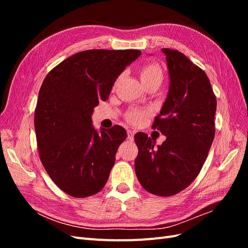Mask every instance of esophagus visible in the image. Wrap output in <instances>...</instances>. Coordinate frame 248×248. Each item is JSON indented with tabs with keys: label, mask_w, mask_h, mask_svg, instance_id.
I'll return each mask as SVG.
<instances>
[{
	"label": "esophagus",
	"mask_w": 248,
	"mask_h": 248,
	"mask_svg": "<svg viewBox=\"0 0 248 248\" xmlns=\"http://www.w3.org/2000/svg\"><path fill=\"white\" fill-rule=\"evenodd\" d=\"M127 139H128L129 140H134V132L131 131V130H128L127 131Z\"/></svg>",
	"instance_id": "34e87169"
}]
</instances>
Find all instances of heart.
<instances>
[{
    "label": "heart",
    "mask_w": 248,
    "mask_h": 248,
    "mask_svg": "<svg viewBox=\"0 0 248 248\" xmlns=\"http://www.w3.org/2000/svg\"><path fill=\"white\" fill-rule=\"evenodd\" d=\"M140 77L142 85L145 87L150 84H153V82H159V84H161L163 80V73L161 68L158 65L154 63L148 64L142 67L140 72ZM146 116V110L131 109L128 111V114H127V119H128V121L132 124H140L144 122Z\"/></svg>",
    "instance_id": "b5f03b06"
}]
</instances>
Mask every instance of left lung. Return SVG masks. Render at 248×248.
Returning a JSON list of instances; mask_svg holds the SVG:
<instances>
[{"instance_id":"left-lung-1","label":"left lung","mask_w":248,"mask_h":248,"mask_svg":"<svg viewBox=\"0 0 248 248\" xmlns=\"http://www.w3.org/2000/svg\"><path fill=\"white\" fill-rule=\"evenodd\" d=\"M170 78L167 99L154 128L166 140L139 132L134 162L140 185L155 196L170 197L188 186L204 166L215 136L216 98L206 73L182 52L162 48Z\"/></svg>"}]
</instances>
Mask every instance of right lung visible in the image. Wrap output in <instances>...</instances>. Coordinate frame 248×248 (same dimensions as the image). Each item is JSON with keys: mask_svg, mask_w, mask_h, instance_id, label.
<instances>
[{"mask_svg": "<svg viewBox=\"0 0 248 248\" xmlns=\"http://www.w3.org/2000/svg\"><path fill=\"white\" fill-rule=\"evenodd\" d=\"M137 49H89L67 58L44 78L35 109L40 160L54 183L74 198L99 192L127 133L116 125L96 130L94 108L140 56Z\"/></svg>", "mask_w": 248, "mask_h": 248, "instance_id": "obj_1", "label": "right lung"}]
</instances>
